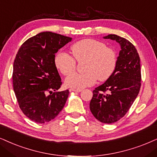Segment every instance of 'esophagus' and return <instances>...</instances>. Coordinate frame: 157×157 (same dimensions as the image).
Returning <instances> with one entry per match:
<instances>
[{"label":"esophagus","mask_w":157,"mask_h":157,"mask_svg":"<svg viewBox=\"0 0 157 157\" xmlns=\"http://www.w3.org/2000/svg\"><path fill=\"white\" fill-rule=\"evenodd\" d=\"M70 91H73V92H77V93H79V92H81V91H82V90H77V89H74V88H71L70 90H69Z\"/></svg>","instance_id":"34e87169"}]
</instances>
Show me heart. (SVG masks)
Listing matches in <instances>:
<instances>
[{"instance_id":"b5f03b06","label":"heart","mask_w":157,"mask_h":157,"mask_svg":"<svg viewBox=\"0 0 157 157\" xmlns=\"http://www.w3.org/2000/svg\"><path fill=\"white\" fill-rule=\"evenodd\" d=\"M70 49L75 60L86 61L84 68L86 72L69 75L65 80V85L69 88L80 90L95 84L97 79L101 82L106 81L116 69L117 64L116 52L114 49L106 47L101 41L83 39L75 43ZM74 58L68 53L59 51L54 59L56 67L63 75H68L76 68Z\"/></svg>"}]
</instances>
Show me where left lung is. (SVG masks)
<instances>
[{"label":"left lung","instance_id":"obj_1","mask_svg":"<svg viewBox=\"0 0 157 157\" xmlns=\"http://www.w3.org/2000/svg\"><path fill=\"white\" fill-rule=\"evenodd\" d=\"M104 39L120 45L116 69L109 78L93 91L90 110L97 120L111 124L125 115L138 96L140 88V64L138 51L130 41L117 35Z\"/></svg>","mask_w":157,"mask_h":157}]
</instances>
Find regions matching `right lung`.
Masks as SVG:
<instances>
[{
  "mask_svg": "<svg viewBox=\"0 0 157 157\" xmlns=\"http://www.w3.org/2000/svg\"><path fill=\"white\" fill-rule=\"evenodd\" d=\"M72 37L43 32L30 37L18 51L13 67V85L21 110L31 120L45 123L64 108L69 90L58 91L61 80L55 54Z\"/></svg>",
  "mask_w": 157,
  "mask_h": 157,
  "instance_id": "add662e5",
  "label": "right lung"
}]
</instances>
